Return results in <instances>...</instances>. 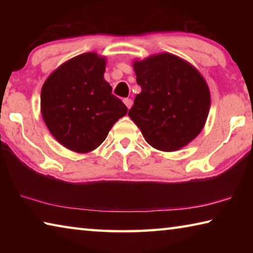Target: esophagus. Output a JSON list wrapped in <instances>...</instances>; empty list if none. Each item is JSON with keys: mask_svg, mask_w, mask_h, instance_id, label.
<instances>
[{"mask_svg": "<svg viewBox=\"0 0 253 253\" xmlns=\"http://www.w3.org/2000/svg\"><path fill=\"white\" fill-rule=\"evenodd\" d=\"M124 102H125V105L127 106L128 109H130V107L132 106V100L130 98H126V99H124Z\"/></svg>", "mask_w": 253, "mask_h": 253, "instance_id": "1", "label": "esophagus"}]
</instances>
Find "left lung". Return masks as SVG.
<instances>
[{
  "label": "left lung",
  "instance_id": "obj_1",
  "mask_svg": "<svg viewBox=\"0 0 253 253\" xmlns=\"http://www.w3.org/2000/svg\"><path fill=\"white\" fill-rule=\"evenodd\" d=\"M142 92L128 111L154 148L173 152L200 134L208 118L210 91L200 72L170 53L134 63Z\"/></svg>",
  "mask_w": 253,
  "mask_h": 253
}]
</instances>
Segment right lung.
Here are the masks:
<instances>
[{
    "instance_id": "1",
    "label": "right lung",
    "mask_w": 253,
    "mask_h": 253,
    "mask_svg": "<svg viewBox=\"0 0 253 253\" xmlns=\"http://www.w3.org/2000/svg\"><path fill=\"white\" fill-rule=\"evenodd\" d=\"M105 69L104 58L84 53L60 66L42 87L45 125L60 144L74 152L93 151L127 114V107L104 79Z\"/></svg>"
}]
</instances>
